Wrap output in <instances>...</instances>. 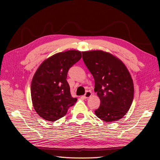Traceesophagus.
Listing matches in <instances>:
<instances>
[{
	"label": "esophagus",
	"instance_id": "34e87169",
	"mask_svg": "<svg viewBox=\"0 0 160 160\" xmlns=\"http://www.w3.org/2000/svg\"><path fill=\"white\" fill-rule=\"evenodd\" d=\"M91 96H92V93H91V91H87V92L85 93V94L84 95V98H85V99H87V98H90Z\"/></svg>",
	"mask_w": 160,
	"mask_h": 160
}]
</instances>
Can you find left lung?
I'll use <instances>...</instances> for the list:
<instances>
[{"label":"left lung","mask_w":160,"mask_h":160,"mask_svg":"<svg viewBox=\"0 0 160 160\" xmlns=\"http://www.w3.org/2000/svg\"><path fill=\"white\" fill-rule=\"evenodd\" d=\"M82 59L95 80L94 91L100 100L96 116L107 122L118 121L130 108L133 81L122 61L102 50L82 52Z\"/></svg>","instance_id":"8db88e82"}]
</instances>
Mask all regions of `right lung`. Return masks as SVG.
Here are the masks:
<instances>
[{"label": "right lung", "mask_w": 160, "mask_h": 160, "mask_svg": "<svg viewBox=\"0 0 160 160\" xmlns=\"http://www.w3.org/2000/svg\"><path fill=\"white\" fill-rule=\"evenodd\" d=\"M82 58L77 50L57 53L45 59L33 75L31 84L33 107L39 116L49 122L64 117L77 98L67 81L69 68Z\"/></svg>", "instance_id": "right-lung-1"}]
</instances>
